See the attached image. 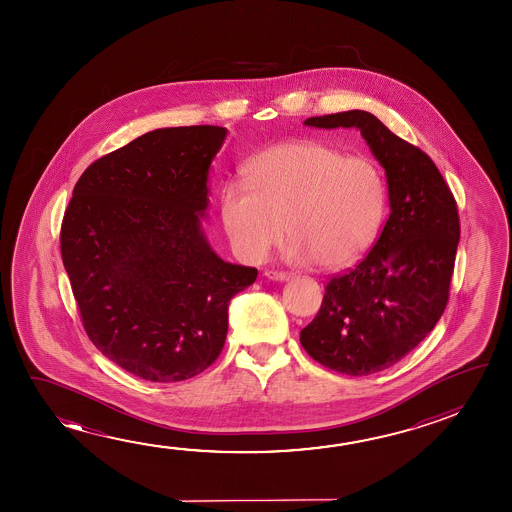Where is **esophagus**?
<instances>
[{"instance_id":"obj_1","label":"esophagus","mask_w":512,"mask_h":512,"mask_svg":"<svg viewBox=\"0 0 512 512\" xmlns=\"http://www.w3.org/2000/svg\"><path fill=\"white\" fill-rule=\"evenodd\" d=\"M264 277H268L269 280H275V282H287L293 275H291V273H285V271H273V269H268V271H264Z\"/></svg>"}]
</instances>
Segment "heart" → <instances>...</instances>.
Instances as JSON below:
<instances>
[{"mask_svg":"<svg viewBox=\"0 0 512 512\" xmlns=\"http://www.w3.org/2000/svg\"><path fill=\"white\" fill-rule=\"evenodd\" d=\"M382 169L321 141L275 144L246 166V185L228 182L219 212L235 252L250 262L293 235L289 259L348 268L366 255L386 218Z\"/></svg>","mask_w":512,"mask_h":512,"instance_id":"1","label":"heart"}]
</instances>
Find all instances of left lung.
<instances>
[{"label":"left lung","mask_w":512,"mask_h":512,"mask_svg":"<svg viewBox=\"0 0 512 512\" xmlns=\"http://www.w3.org/2000/svg\"><path fill=\"white\" fill-rule=\"evenodd\" d=\"M303 125L361 130L386 171V227L357 268L328 282L316 318L300 332L314 361L364 377L412 352L446 309L461 237L457 203L427 153L371 112H337Z\"/></svg>","instance_id":"8db88e82"}]
</instances>
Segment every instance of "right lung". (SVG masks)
I'll return each mask as SVG.
<instances>
[{
    "instance_id": "right-lung-1",
    "label": "right lung",
    "mask_w": 512,
    "mask_h": 512,
    "mask_svg": "<svg viewBox=\"0 0 512 512\" xmlns=\"http://www.w3.org/2000/svg\"><path fill=\"white\" fill-rule=\"evenodd\" d=\"M223 126L141 135L76 182L60 252L85 332L135 377L180 382L218 359L228 303L257 278L210 248L202 219Z\"/></svg>"
}]
</instances>
